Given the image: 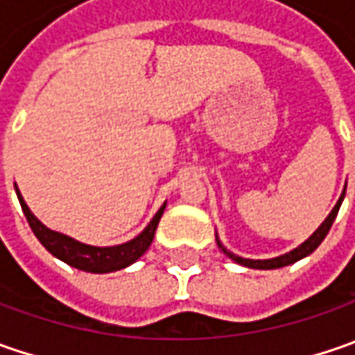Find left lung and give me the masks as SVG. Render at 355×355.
Masks as SVG:
<instances>
[{
    "label": "left lung",
    "mask_w": 355,
    "mask_h": 355,
    "mask_svg": "<svg viewBox=\"0 0 355 355\" xmlns=\"http://www.w3.org/2000/svg\"><path fill=\"white\" fill-rule=\"evenodd\" d=\"M346 196V189H344V193H342V198L338 199V203L334 205V209L330 211V215L324 219V223H322L310 237L300 245V247H296L291 252H286V254H280V257H275V259H265V261H252V259H243V257H237V254H233L231 251H227L225 247L221 245V241L217 239V245H219V249L225 252L227 257L231 259V261H235L239 265L243 266H249V268H261V270H270V268H280V266H286V265H293L296 261H300V259H304L308 257L310 252L316 251V247L320 245L324 237L328 235V231H330V227L334 223L336 215H338V209H340V205H342V199Z\"/></svg>",
    "instance_id": "1"
}]
</instances>
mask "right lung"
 Instances as JSON below:
<instances>
[{
  "mask_svg": "<svg viewBox=\"0 0 355 355\" xmlns=\"http://www.w3.org/2000/svg\"><path fill=\"white\" fill-rule=\"evenodd\" d=\"M15 191H17V198H19L21 209L27 217V223L31 227V231L35 233V237L39 239V243L47 249L53 257L61 259L62 263L75 266L78 270H87V272H96V275H103V272H114L120 268H126L132 265L134 261H138L144 252L148 251V247L152 245L154 241V233H156L157 223H159V217L166 209V203L159 207V211L154 215V219L148 223V227L144 229L138 237H134L128 243H122L116 247H92V245H85V243H78L73 237H67L62 233L57 231H51L49 227H45L37 217H35L31 209L27 207L25 199L21 198L19 189L15 185Z\"/></svg>",
  "mask_w": 355,
  "mask_h": 355,
  "instance_id": "1",
  "label": "right lung"
}]
</instances>
